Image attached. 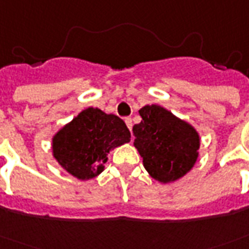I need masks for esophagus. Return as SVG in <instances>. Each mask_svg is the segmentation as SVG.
<instances>
[{"mask_svg": "<svg viewBox=\"0 0 249 249\" xmlns=\"http://www.w3.org/2000/svg\"><path fill=\"white\" fill-rule=\"evenodd\" d=\"M125 124H126L128 129H129V130H130V129H132V126H133L132 119H130V117H125Z\"/></svg>", "mask_w": 249, "mask_h": 249, "instance_id": "obj_1", "label": "esophagus"}]
</instances>
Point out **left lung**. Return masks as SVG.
<instances>
[{"label":"left lung","instance_id":"8db88e82","mask_svg":"<svg viewBox=\"0 0 249 249\" xmlns=\"http://www.w3.org/2000/svg\"><path fill=\"white\" fill-rule=\"evenodd\" d=\"M138 112L142 120L133 126V136L146 171L160 183L183 178L198 158L196 129L158 104L145 106Z\"/></svg>","mask_w":249,"mask_h":249}]
</instances>
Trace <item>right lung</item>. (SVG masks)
I'll return each mask as SVG.
<instances>
[{"label": "right lung", "mask_w": 249, "mask_h": 249, "mask_svg": "<svg viewBox=\"0 0 249 249\" xmlns=\"http://www.w3.org/2000/svg\"><path fill=\"white\" fill-rule=\"evenodd\" d=\"M129 141L130 132L120 117L89 107L53 136V157L70 175L90 180L103 172L108 153Z\"/></svg>", "instance_id": "1"}]
</instances>
